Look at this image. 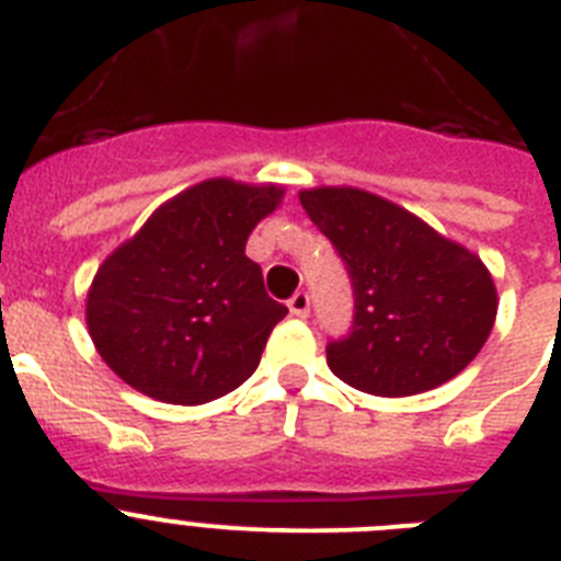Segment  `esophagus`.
I'll use <instances>...</instances> for the list:
<instances>
[{"mask_svg": "<svg viewBox=\"0 0 561 561\" xmlns=\"http://www.w3.org/2000/svg\"><path fill=\"white\" fill-rule=\"evenodd\" d=\"M309 309H311V297L306 295V291H295V295H291V300H289L291 314L304 320V317H309Z\"/></svg>", "mask_w": 561, "mask_h": 561, "instance_id": "34e87169", "label": "esophagus"}]
</instances>
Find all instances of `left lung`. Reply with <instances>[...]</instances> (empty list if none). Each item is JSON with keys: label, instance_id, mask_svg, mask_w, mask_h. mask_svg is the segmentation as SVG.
<instances>
[{"label": "left lung", "instance_id": "1", "mask_svg": "<svg viewBox=\"0 0 561 561\" xmlns=\"http://www.w3.org/2000/svg\"><path fill=\"white\" fill-rule=\"evenodd\" d=\"M300 205L354 284V331L329 345L334 376L401 399L438 388L480 354L497 317V286L480 255L362 187H306Z\"/></svg>", "mask_w": 561, "mask_h": 561}]
</instances>
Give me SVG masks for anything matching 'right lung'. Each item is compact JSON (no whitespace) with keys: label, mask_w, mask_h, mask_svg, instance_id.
Listing matches in <instances>:
<instances>
[{"label":"right lung","mask_w":561,"mask_h":561,"mask_svg":"<svg viewBox=\"0 0 561 561\" xmlns=\"http://www.w3.org/2000/svg\"><path fill=\"white\" fill-rule=\"evenodd\" d=\"M284 185L216 176L162 202L98 266L87 329L126 385L168 404H205L255 374L289 309L264 289L247 238Z\"/></svg>","instance_id":"obj_1"}]
</instances>
